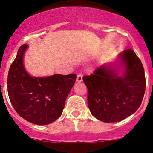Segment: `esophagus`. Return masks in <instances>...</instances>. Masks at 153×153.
I'll list each match as a JSON object with an SVG mask.
<instances>
[{
	"instance_id": "obj_1",
	"label": "esophagus",
	"mask_w": 153,
	"mask_h": 153,
	"mask_svg": "<svg viewBox=\"0 0 153 153\" xmlns=\"http://www.w3.org/2000/svg\"><path fill=\"white\" fill-rule=\"evenodd\" d=\"M82 76H83V75H82V74H79L77 75V82H81L82 81Z\"/></svg>"
}]
</instances>
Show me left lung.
<instances>
[{"label":"left lung","instance_id":"8db88e82","mask_svg":"<svg viewBox=\"0 0 153 153\" xmlns=\"http://www.w3.org/2000/svg\"><path fill=\"white\" fill-rule=\"evenodd\" d=\"M125 74L118 76L112 64L96 68L83 76L88 90L91 114L103 122H118L131 116L142 103L146 88L142 63L131 49L120 54Z\"/></svg>","mask_w":153,"mask_h":153}]
</instances>
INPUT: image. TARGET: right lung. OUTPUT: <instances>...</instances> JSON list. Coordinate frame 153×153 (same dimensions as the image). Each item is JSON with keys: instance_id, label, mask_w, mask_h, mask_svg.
Instances as JSON below:
<instances>
[{"instance_id": "add662e5", "label": "right lung", "mask_w": 153, "mask_h": 153, "mask_svg": "<svg viewBox=\"0 0 153 153\" xmlns=\"http://www.w3.org/2000/svg\"><path fill=\"white\" fill-rule=\"evenodd\" d=\"M27 48V45H22L10 66L7 79L8 97L13 108L24 119L37 125L49 124L62 114L76 74L30 76L23 64V55Z\"/></svg>"}]
</instances>
